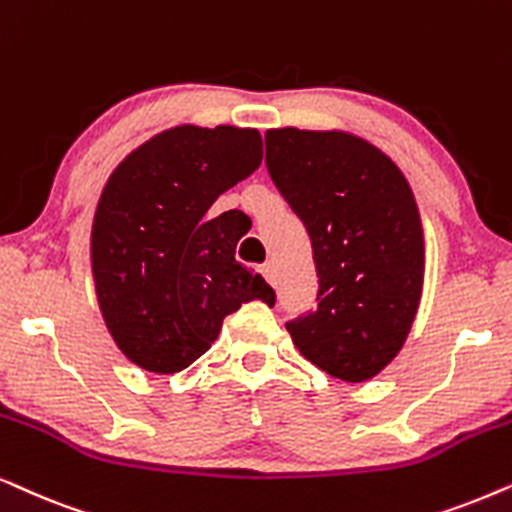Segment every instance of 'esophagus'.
Masks as SVG:
<instances>
[{"label": "esophagus", "instance_id": "34e87169", "mask_svg": "<svg viewBox=\"0 0 512 512\" xmlns=\"http://www.w3.org/2000/svg\"><path fill=\"white\" fill-rule=\"evenodd\" d=\"M262 276L267 278V281L271 283V285H276V278H278V271H276V264L274 262H267L262 267Z\"/></svg>", "mask_w": 512, "mask_h": 512}]
</instances>
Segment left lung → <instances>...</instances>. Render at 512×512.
Returning a JSON list of instances; mask_svg holds the SVG:
<instances>
[{"label":"left lung","mask_w":512,"mask_h":512,"mask_svg":"<svg viewBox=\"0 0 512 512\" xmlns=\"http://www.w3.org/2000/svg\"><path fill=\"white\" fill-rule=\"evenodd\" d=\"M267 168L309 231L318 304L285 323L330 377L372 379L403 349L424 285V229L410 182L346 131L271 128Z\"/></svg>","instance_id":"1"}]
</instances>
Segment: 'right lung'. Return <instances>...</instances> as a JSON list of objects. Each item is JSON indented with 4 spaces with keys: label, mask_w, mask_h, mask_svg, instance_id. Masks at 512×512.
<instances>
[{
    "label": "right lung",
    "mask_w": 512,
    "mask_h": 512,
    "mask_svg": "<svg viewBox=\"0 0 512 512\" xmlns=\"http://www.w3.org/2000/svg\"><path fill=\"white\" fill-rule=\"evenodd\" d=\"M262 163L257 128L194 124L142 142L109 175L95 208L91 269L105 325L142 370L173 374L203 356L241 304L276 295L236 262L238 210L217 196Z\"/></svg>",
    "instance_id": "obj_1"
}]
</instances>
